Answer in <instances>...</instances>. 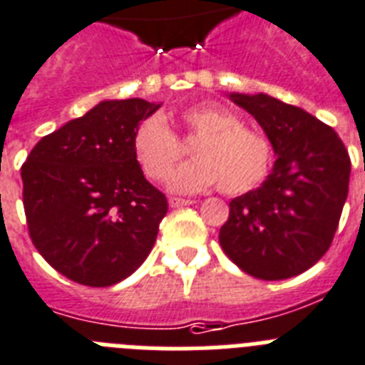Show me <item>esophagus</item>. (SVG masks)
Returning <instances> with one entry per match:
<instances>
[{
  "mask_svg": "<svg viewBox=\"0 0 365 365\" xmlns=\"http://www.w3.org/2000/svg\"><path fill=\"white\" fill-rule=\"evenodd\" d=\"M192 202L191 198H178V197H170L168 198V204H170V207H182V206H191Z\"/></svg>",
  "mask_w": 365,
  "mask_h": 365,
  "instance_id": "obj_1",
  "label": "esophagus"
}]
</instances>
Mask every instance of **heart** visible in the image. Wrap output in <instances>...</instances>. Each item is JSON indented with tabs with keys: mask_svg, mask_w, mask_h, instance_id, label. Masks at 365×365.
Returning <instances> with one entry per match:
<instances>
[{
	"mask_svg": "<svg viewBox=\"0 0 365 365\" xmlns=\"http://www.w3.org/2000/svg\"><path fill=\"white\" fill-rule=\"evenodd\" d=\"M198 140L192 145V161L173 174L168 189L191 195L219 185L228 195H241L263 182L271 167V148L259 133L237 124L232 113L219 103H197L180 115ZM133 155L143 173L163 182L182 155L174 131L159 115L148 116L133 133Z\"/></svg>",
	"mask_w": 365,
	"mask_h": 365,
	"instance_id": "obj_1",
	"label": "heart"
}]
</instances>
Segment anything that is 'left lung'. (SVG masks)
<instances>
[{
  "label": "left lung",
  "mask_w": 365,
  "mask_h": 365,
  "mask_svg": "<svg viewBox=\"0 0 365 365\" xmlns=\"http://www.w3.org/2000/svg\"><path fill=\"white\" fill-rule=\"evenodd\" d=\"M228 98L256 118L274 152L258 189L230 202L222 250L247 274L284 280L329 250L347 200L351 159L330 125L265 93Z\"/></svg>",
  "instance_id": "8db88e82"
}]
</instances>
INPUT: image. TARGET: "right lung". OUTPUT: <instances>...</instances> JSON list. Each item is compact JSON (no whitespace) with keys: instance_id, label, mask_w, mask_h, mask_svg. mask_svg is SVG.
I'll list each match as a JSON object with an SVG mask.
<instances>
[{"instance_id":"1","label":"right lung","mask_w":365,"mask_h":365,"mask_svg":"<svg viewBox=\"0 0 365 365\" xmlns=\"http://www.w3.org/2000/svg\"><path fill=\"white\" fill-rule=\"evenodd\" d=\"M159 107L103 100L42 137L21 165L33 245L70 280L113 286L148 258L168 204L137 163L133 133Z\"/></svg>"}]
</instances>
